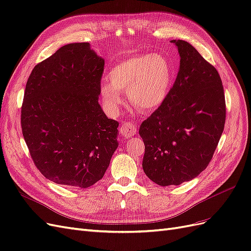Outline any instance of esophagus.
<instances>
[{
    "label": "esophagus",
    "instance_id": "obj_1",
    "mask_svg": "<svg viewBox=\"0 0 251 251\" xmlns=\"http://www.w3.org/2000/svg\"><path fill=\"white\" fill-rule=\"evenodd\" d=\"M120 132L125 138H128L137 133V128H136V126L133 123H130V121H128V123H124L121 125Z\"/></svg>",
    "mask_w": 251,
    "mask_h": 251
}]
</instances>
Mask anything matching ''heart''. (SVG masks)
<instances>
[{"mask_svg":"<svg viewBox=\"0 0 251 251\" xmlns=\"http://www.w3.org/2000/svg\"><path fill=\"white\" fill-rule=\"evenodd\" d=\"M109 82L100 86V98L110 112L115 113L125 102V95L134 108L151 113L168 100L175 81L170 59L160 53L137 54L126 58L112 68Z\"/></svg>","mask_w":251,"mask_h":251,"instance_id":"b5f03b06","label":"heart"}]
</instances>
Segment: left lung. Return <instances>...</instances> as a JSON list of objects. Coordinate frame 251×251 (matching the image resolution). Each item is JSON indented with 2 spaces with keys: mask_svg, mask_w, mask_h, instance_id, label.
I'll return each instance as SVG.
<instances>
[{
  "mask_svg": "<svg viewBox=\"0 0 251 251\" xmlns=\"http://www.w3.org/2000/svg\"><path fill=\"white\" fill-rule=\"evenodd\" d=\"M180 65L168 100L144 120L142 169L160 186L180 185L201 174L210 162L224 130L225 96L214 66L191 44L171 41Z\"/></svg>",
  "mask_w": 251,
  "mask_h": 251,
  "instance_id": "1",
  "label": "left lung"
}]
</instances>
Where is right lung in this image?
Wrapping results in <instances>:
<instances>
[{"instance_id": "obj_1", "label": "right lung", "mask_w": 251, "mask_h": 251, "mask_svg": "<svg viewBox=\"0 0 251 251\" xmlns=\"http://www.w3.org/2000/svg\"><path fill=\"white\" fill-rule=\"evenodd\" d=\"M103 66L89 43L68 44L28 78L23 136L36 168L57 184H95L118 147V123L98 102Z\"/></svg>"}]
</instances>
